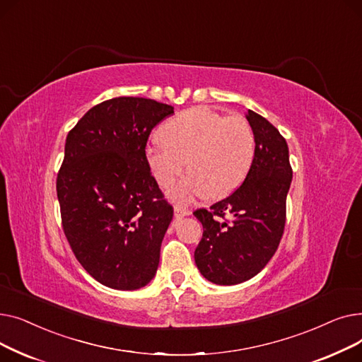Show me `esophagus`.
Masks as SVG:
<instances>
[{"label":"esophagus","mask_w":362,"mask_h":362,"mask_svg":"<svg viewBox=\"0 0 362 362\" xmlns=\"http://www.w3.org/2000/svg\"><path fill=\"white\" fill-rule=\"evenodd\" d=\"M189 214H191V210H187V208H183V206H179V205L175 206V216H176L177 218L186 217V216H189Z\"/></svg>","instance_id":"34e87169"}]
</instances>
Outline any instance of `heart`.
Returning a JSON list of instances; mask_svg holds the SVG:
<instances>
[{
    "mask_svg": "<svg viewBox=\"0 0 362 362\" xmlns=\"http://www.w3.org/2000/svg\"><path fill=\"white\" fill-rule=\"evenodd\" d=\"M163 142H151L146 161L160 186L168 187L183 173L189 176L170 191L171 199L187 204L195 198H221L242 183L252 164L255 136L242 116L224 117L210 108H191L168 120L160 130Z\"/></svg>",
    "mask_w": 362,
    "mask_h": 362,
    "instance_id": "obj_1",
    "label": "heart"
}]
</instances>
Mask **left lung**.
I'll return each mask as SVG.
<instances>
[{
  "label": "left lung",
  "mask_w": 362,
  "mask_h": 362,
  "mask_svg": "<svg viewBox=\"0 0 362 362\" xmlns=\"http://www.w3.org/2000/svg\"><path fill=\"white\" fill-rule=\"evenodd\" d=\"M245 116L255 136L248 175L232 195L194 213L204 227L197 267L206 280L224 286L252 279L273 258L284 232L292 182L286 139L255 111Z\"/></svg>",
  "instance_id": "left-lung-1"
}]
</instances>
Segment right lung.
<instances>
[{"instance_id": "add662e5", "label": "right lung", "mask_w": 362, "mask_h": 362, "mask_svg": "<svg viewBox=\"0 0 362 362\" xmlns=\"http://www.w3.org/2000/svg\"><path fill=\"white\" fill-rule=\"evenodd\" d=\"M173 112L154 100L111 98L67 135L57 175L62 226L82 267L111 289L144 288L157 273L173 206L145 148L151 130Z\"/></svg>"}]
</instances>
